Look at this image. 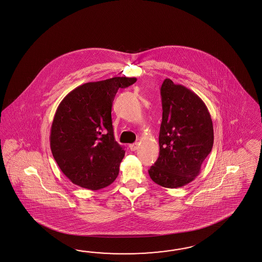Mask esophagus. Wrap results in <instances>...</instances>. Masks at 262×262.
<instances>
[{
  "label": "esophagus",
  "mask_w": 262,
  "mask_h": 262,
  "mask_svg": "<svg viewBox=\"0 0 262 262\" xmlns=\"http://www.w3.org/2000/svg\"><path fill=\"white\" fill-rule=\"evenodd\" d=\"M129 149L130 151H136L138 149V143H133V144H129Z\"/></svg>",
  "instance_id": "1"
}]
</instances>
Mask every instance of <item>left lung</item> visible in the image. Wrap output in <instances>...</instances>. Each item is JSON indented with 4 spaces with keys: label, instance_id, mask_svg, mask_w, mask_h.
Listing matches in <instances>:
<instances>
[{
    "label": "left lung",
    "instance_id": "left-lung-1",
    "mask_svg": "<svg viewBox=\"0 0 262 262\" xmlns=\"http://www.w3.org/2000/svg\"><path fill=\"white\" fill-rule=\"evenodd\" d=\"M160 95L159 157L149 174L160 186L178 188L200 174L213 146V125L206 104L190 89L165 79Z\"/></svg>",
    "mask_w": 262,
    "mask_h": 262
}]
</instances>
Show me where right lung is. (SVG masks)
<instances>
[{
	"label": "right lung",
	"instance_id": "right-lung-1",
	"mask_svg": "<svg viewBox=\"0 0 262 262\" xmlns=\"http://www.w3.org/2000/svg\"><path fill=\"white\" fill-rule=\"evenodd\" d=\"M135 81L136 78L115 77L88 82L59 103L50 145L57 165L74 184L99 190L116 180L125 151L114 139L112 103L119 88Z\"/></svg>",
	"mask_w": 262,
	"mask_h": 262
}]
</instances>
